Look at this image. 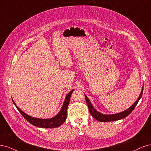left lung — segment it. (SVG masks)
<instances>
[{"mask_svg": "<svg viewBox=\"0 0 151 151\" xmlns=\"http://www.w3.org/2000/svg\"><path fill=\"white\" fill-rule=\"evenodd\" d=\"M142 93H143V87H142V90H141L139 96V98L137 99V100L134 102V104L132 106H131L130 107H129L127 110L122 111V112L115 114H110V115H106V114H101V113L99 112V111H97L93 107V106L92 105L91 101H90L88 97L86 96V95H85V100L86 101L87 105H88V106L89 111H90V114L91 115V116L97 120H99L100 122H111V121H115V120H120V119H122L126 117V116H127L133 111V110L135 107V106L137 105L139 100L140 99L141 97H142Z\"/></svg>", "mask_w": 151, "mask_h": 151, "instance_id": "left-lung-1", "label": "left lung"}]
</instances>
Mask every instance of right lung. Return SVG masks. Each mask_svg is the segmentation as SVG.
Wrapping results in <instances>:
<instances>
[{"label": "right lung", "mask_w": 151, "mask_h": 151, "mask_svg": "<svg viewBox=\"0 0 151 151\" xmlns=\"http://www.w3.org/2000/svg\"><path fill=\"white\" fill-rule=\"evenodd\" d=\"M75 90H72L70 92L68 93L65 97V99L64 101V103L63 104L61 110L59 111L56 115L53 116L50 119H39L33 117L30 115L24 113L23 111H22L15 104V102L12 100L13 104L16 106L17 109L19 110V112L24 116V118L27 120L32 125L36 126L37 127L40 128H56L58 127L65 122V120L66 119L67 116V109L68 106L70 104V99L71 95Z\"/></svg>", "instance_id": "right-lung-1"}]
</instances>
